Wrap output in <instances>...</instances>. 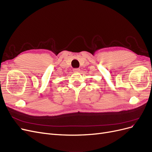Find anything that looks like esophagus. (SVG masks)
I'll list each match as a JSON object with an SVG mask.
<instances>
[{"label": "esophagus", "instance_id": "34e87169", "mask_svg": "<svg viewBox=\"0 0 152 152\" xmlns=\"http://www.w3.org/2000/svg\"><path fill=\"white\" fill-rule=\"evenodd\" d=\"M73 72H79V71H80V69L79 68H74V69H73Z\"/></svg>", "mask_w": 152, "mask_h": 152}]
</instances>
